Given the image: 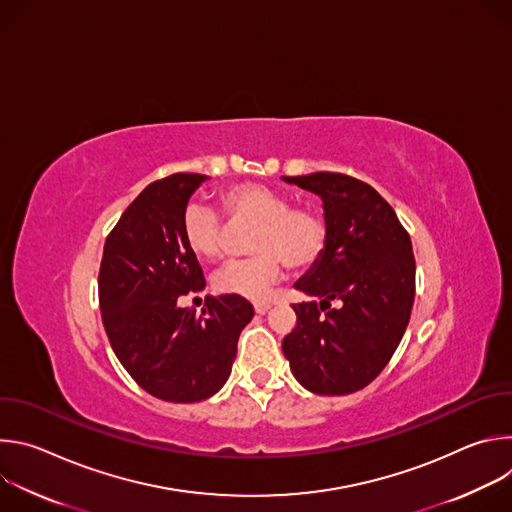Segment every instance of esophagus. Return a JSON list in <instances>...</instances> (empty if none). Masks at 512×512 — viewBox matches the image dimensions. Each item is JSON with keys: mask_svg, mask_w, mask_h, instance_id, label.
Listing matches in <instances>:
<instances>
[{"mask_svg": "<svg viewBox=\"0 0 512 512\" xmlns=\"http://www.w3.org/2000/svg\"><path fill=\"white\" fill-rule=\"evenodd\" d=\"M269 308H271V306H269V304H265V302L255 304V312H257V314H265Z\"/></svg>", "mask_w": 512, "mask_h": 512, "instance_id": "1", "label": "esophagus"}]
</instances>
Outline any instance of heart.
<instances>
[{
	"instance_id": "heart-1",
	"label": "heart",
	"mask_w": 512,
	"mask_h": 512,
	"mask_svg": "<svg viewBox=\"0 0 512 512\" xmlns=\"http://www.w3.org/2000/svg\"><path fill=\"white\" fill-rule=\"evenodd\" d=\"M221 204L231 223L255 225L249 259L229 261L214 275L221 294L263 300L289 269H308L320 261L328 243L324 216L308 206H291V198L259 182H241L221 194ZM182 237L188 249L202 259L223 253L225 223L221 214L202 202H190L182 214Z\"/></svg>"
}]
</instances>
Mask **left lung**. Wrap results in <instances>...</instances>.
Here are the masks:
<instances>
[{"label": "left lung", "instance_id": "obj_1", "mask_svg": "<svg viewBox=\"0 0 512 512\" xmlns=\"http://www.w3.org/2000/svg\"><path fill=\"white\" fill-rule=\"evenodd\" d=\"M283 180L322 198L328 243L296 281L314 302L291 306L298 324L281 348L302 387L348 395L379 377L405 334L415 300L411 239L391 204L352 176L316 172Z\"/></svg>", "mask_w": 512, "mask_h": 512}]
</instances>
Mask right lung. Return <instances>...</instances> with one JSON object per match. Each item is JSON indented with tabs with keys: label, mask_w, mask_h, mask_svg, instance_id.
Instances as JSON below:
<instances>
[{
	"label": "right lung",
	"mask_w": 512,
	"mask_h": 512,
	"mask_svg": "<svg viewBox=\"0 0 512 512\" xmlns=\"http://www.w3.org/2000/svg\"><path fill=\"white\" fill-rule=\"evenodd\" d=\"M202 174H172L145 186L109 233L99 269V304L111 348L131 379L170 403H194L221 389L253 306L208 296L202 314L178 298L206 287L182 237V214Z\"/></svg>",
	"instance_id": "right-lung-1"
}]
</instances>
